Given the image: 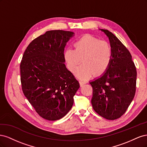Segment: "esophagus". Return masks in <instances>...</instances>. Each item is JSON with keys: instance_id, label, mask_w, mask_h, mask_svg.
<instances>
[{"instance_id": "obj_1", "label": "esophagus", "mask_w": 147, "mask_h": 147, "mask_svg": "<svg viewBox=\"0 0 147 147\" xmlns=\"http://www.w3.org/2000/svg\"><path fill=\"white\" fill-rule=\"evenodd\" d=\"M87 82H86V81H84V80H81L80 81V85H81V86H83V84H86Z\"/></svg>"}]
</instances>
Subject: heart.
I'll return each mask as SVG.
<instances>
[{
    "label": "heart",
    "instance_id": "heart-1",
    "mask_svg": "<svg viewBox=\"0 0 147 147\" xmlns=\"http://www.w3.org/2000/svg\"><path fill=\"white\" fill-rule=\"evenodd\" d=\"M74 46L75 49L70 47L65 49L64 58L72 72L82 59L83 63L75 70V74L80 79L90 78L94 73L96 75L102 74L112 63V46L91 34H84L77 39Z\"/></svg>",
    "mask_w": 147,
    "mask_h": 147
}]
</instances>
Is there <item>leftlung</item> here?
Here are the masks:
<instances>
[{
	"instance_id": "1",
	"label": "left lung",
	"mask_w": 147,
	"mask_h": 147,
	"mask_svg": "<svg viewBox=\"0 0 147 147\" xmlns=\"http://www.w3.org/2000/svg\"><path fill=\"white\" fill-rule=\"evenodd\" d=\"M109 37L113 58L109 68L98 78L90 82L91 104L95 112L109 120L121 117L134 99L137 71L130 52L109 30L100 29Z\"/></svg>"
}]
</instances>
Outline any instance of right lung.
I'll return each mask as SVG.
<instances>
[{"label":"right lung","instance_id":"right-lung-1","mask_svg":"<svg viewBox=\"0 0 147 147\" xmlns=\"http://www.w3.org/2000/svg\"><path fill=\"white\" fill-rule=\"evenodd\" d=\"M74 35L70 31H47L29 43L21 62L24 94L40 116L49 121L69 112L80 88L64 64V48Z\"/></svg>","mask_w":147,"mask_h":147}]
</instances>
